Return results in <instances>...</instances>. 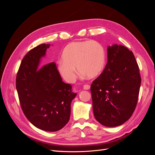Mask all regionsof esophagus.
Returning <instances> with one entry per match:
<instances>
[{
  "mask_svg": "<svg viewBox=\"0 0 155 155\" xmlns=\"http://www.w3.org/2000/svg\"><path fill=\"white\" fill-rule=\"evenodd\" d=\"M91 88V86L90 85H88V84H86V85H85L83 86V88L85 89V90H89Z\"/></svg>",
  "mask_w": 155,
  "mask_h": 155,
  "instance_id": "obj_1",
  "label": "esophagus"
}]
</instances>
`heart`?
Segmentation results:
<instances>
[{"mask_svg": "<svg viewBox=\"0 0 155 155\" xmlns=\"http://www.w3.org/2000/svg\"><path fill=\"white\" fill-rule=\"evenodd\" d=\"M62 59L58 64L61 75L66 81L74 82L77 77L76 67L88 78L99 75L105 65V52L97 41L74 42L63 50Z\"/></svg>", "mask_w": 155, "mask_h": 155, "instance_id": "b5f03b06", "label": "heart"}]
</instances>
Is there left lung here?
Here are the masks:
<instances>
[{"label": "left lung", "instance_id": "left-lung-1", "mask_svg": "<svg viewBox=\"0 0 155 155\" xmlns=\"http://www.w3.org/2000/svg\"><path fill=\"white\" fill-rule=\"evenodd\" d=\"M108 61L102 73L91 84L94 115L106 127L127 121L137 105L141 77L132 51L122 45L107 48Z\"/></svg>", "mask_w": 155, "mask_h": 155}]
</instances>
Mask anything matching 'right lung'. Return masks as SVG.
Returning <instances> with one entry per match:
<instances>
[{"label":"right lung","instance_id":"right-lung-1","mask_svg":"<svg viewBox=\"0 0 155 155\" xmlns=\"http://www.w3.org/2000/svg\"><path fill=\"white\" fill-rule=\"evenodd\" d=\"M49 47L41 44L26 54L17 74L16 88L27 119L37 128L54 132L68 122L70 105L76 93L62 81L55 63L39 66Z\"/></svg>","mask_w":155,"mask_h":155}]
</instances>
